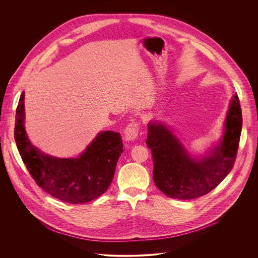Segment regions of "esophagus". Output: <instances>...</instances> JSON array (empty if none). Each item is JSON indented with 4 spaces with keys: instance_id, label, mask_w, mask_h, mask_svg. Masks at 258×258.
Instances as JSON below:
<instances>
[{
    "instance_id": "esophagus-1",
    "label": "esophagus",
    "mask_w": 258,
    "mask_h": 258,
    "mask_svg": "<svg viewBox=\"0 0 258 258\" xmlns=\"http://www.w3.org/2000/svg\"><path fill=\"white\" fill-rule=\"evenodd\" d=\"M140 129L139 121H133L127 125L124 131V136L127 141H132L137 138Z\"/></svg>"
}]
</instances>
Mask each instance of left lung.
Returning <instances> with one entry per match:
<instances>
[{
  "label": "left lung",
  "mask_w": 258,
  "mask_h": 258,
  "mask_svg": "<svg viewBox=\"0 0 258 258\" xmlns=\"http://www.w3.org/2000/svg\"><path fill=\"white\" fill-rule=\"evenodd\" d=\"M242 115L237 95L225 119L224 135L208 156L191 158L181 142L164 125H148L147 145L152 151L153 179L169 198L192 200L214 189L231 171L241 134Z\"/></svg>",
  "instance_id": "left-lung-1"
}]
</instances>
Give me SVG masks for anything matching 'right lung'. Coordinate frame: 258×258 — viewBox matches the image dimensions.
I'll return each instance as SVG.
<instances>
[{"instance_id": "obj_1", "label": "right lung", "mask_w": 258, "mask_h": 258, "mask_svg": "<svg viewBox=\"0 0 258 258\" xmlns=\"http://www.w3.org/2000/svg\"><path fill=\"white\" fill-rule=\"evenodd\" d=\"M24 99L23 92L16 110L15 141L37 185L53 198L70 204L88 203L103 195L110 185L123 152L120 133H99L76 159L50 157L33 146L27 136Z\"/></svg>"}]
</instances>
